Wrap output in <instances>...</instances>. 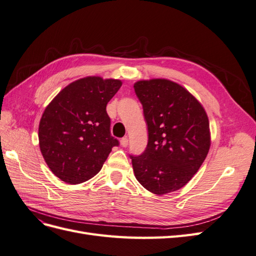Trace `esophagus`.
Returning <instances> with one entry per match:
<instances>
[{"mask_svg": "<svg viewBox=\"0 0 256 256\" xmlns=\"http://www.w3.org/2000/svg\"><path fill=\"white\" fill-rule=\"evenodd\" d=\"M128 144H129V140H128V138H127V136L122 138V140H120V145H122V147H127V146H128Z\"/></svg>", "mask_w": 256, "mask_h": 256, "instance_id": "esophagus-1", "label": "esophagus"}]
</instances>
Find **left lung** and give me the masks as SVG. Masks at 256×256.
<instances>
[{"instance_id":"left-lung-1","label":"left lung","mask_w":256,"mask_h":256,"mask_svg":"<svg viewBox=\"0 0 256 256\" xmlns=\"http://www.w3.org/2000/svg\"><path fill=\"white\" fill-rule=\"evenodd\" d=\"M148 132L145 150L134 156L136 178L154 194L182 188L204 162L210 132L207 114L180 84L166 79L134 85Z\"/></svg>"}]
</instances>
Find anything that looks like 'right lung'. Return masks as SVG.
Masks as SVG:
<instances>
[{"instance_id": "right-lung-1", "label": "right lung", "mask_w": 256, "mask_h": 256, "mask_svg": "<svg viewBox=\"0 0 256 256\" xmlns=\"http://www.w3.org/2000/svg\"><path fill=\"white\" fill-rule=\"evenodd\" d=\"M122 81L88 76L70 83L56 96L42 116L38 138L52 173L76 184L102 168L118 138L111 136L106 104Z\"/></svg>"}]
</instances>
